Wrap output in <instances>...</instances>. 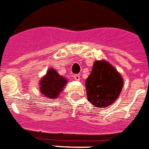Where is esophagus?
<instances>
[{"mask_svg": "<svg viewBox=\"0 0 149 149\" xmlns=\"http://www.w3.org/2000/svg\"><path fill=\"white\" fill-rule=\"evenodd\" d=\"M74 80L79 81L80 80V74H74Z\"/></svg>", "mask_w": 149, "mask_h": 149, "instance_id": "esophagus-1", "label": "esophagus"}]
</instances>
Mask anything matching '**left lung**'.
Here are the masks:
<instances>
[{
  "mask_svg": "<svg viewBox=\"0 0 149 149\" xmlns=\"http://www.w3.org/2000/svg\"><path fill=\"white\" fill-rule=\"evenodd\" d=\"M85 87L88 102L97 108H105L118 97L123 79L106 61H95L92 71L85 81Z\"/></svg>",
  "mask_w": 149,
  "mask_h": 149,
  "instance_id": "left-lung-1",
  "label": "left lung"
}]
</instances>
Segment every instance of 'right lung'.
Returning <instances> with one entry per match:
<instances>
[{
    "instance_id": "obj_1",
    "label": "right lung",
    "mask_w": 149,
    "mask_h": 149,
    "mask_svg": "<svg viewBox=\"0 0 149 149\" xmlns=\"http://www.w3.org/2000/svg\"><path fill=\"white\" fill-rule=\"evenodd\" d=\"M66 84V78L61 76L55 69L50 68L40 81V91L46 97L55 99Z\"/></svg>"
}]
</instances>
